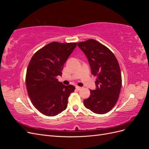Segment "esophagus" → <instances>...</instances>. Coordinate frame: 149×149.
<instances>
[{
    "label": "esophagus",
    "mask_w": 149,
    "mask_h": 149,
    "mask_svg": "<svg viewBox=\"0 0 149 149\" xmlns=\"http://www.w3.org/2000/svg\"><path fill=\"white\" fill-rule=\"evenodd\" d=\"M76 89L79 91V90H80L81 89V87H79V86H76Z\"/></svg>",
    "instance_id": "obj_1"
}]
</instances>
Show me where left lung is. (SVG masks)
<instances>
[{"label":"left lung","instance_id":"8db88e82","mask_svg":"<svg viewBox=\"0 0 149 149\" xmlns=\"http://www.w3.org/2000/svg\"><path fill=\"white\" fill-rule=\"evenodd\" d=\"M87 56L91 74L96 77L95 90L84 100V106L96 114H104L114 107L120 92L122 77L118 60L110 49L94 39L77 43Z\"/></svg>","mask_w":149,"mask_h":149}]
</instances>
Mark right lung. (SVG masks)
I'll list each match as a JSON object with an SVG mask.
<instances>
[{
	"label": "right lung",
	"instance_id": "add662e5",
	"mask_svg": "<svg viewBox=\"0 0 149 149\" xmlns=\"http://www.w3.org/2000/svg\"><path fill=\"white\" fill-rule=\"evenodd\" d=\"M76 43L53 42L40 48L31 57L26 70L27 93L34 107L47 116H55L65 110L68 99L75 87L58 81L68 58Z\"/></svg>",
	"mask_w": 149,
	"mask_h": 149
}]
</instances>
